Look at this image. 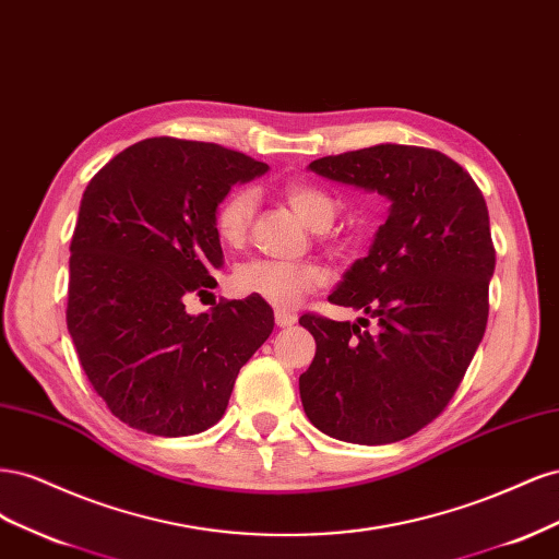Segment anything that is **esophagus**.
<instances>
[{
    "label": "esophagus",
    "instance_id": "esophagus-1",
    "mask_svg": "<svg viewBox=\"0 0 559 559\" xmlns=\"http://www.w3.org/2000/svg\"><path fill=\"white\" fill-rule=\"evenodd\" d=\"M296 314H292V312H286V310H275V324L280 326V329H286V326H294L296 324Z\"/></svg>",
    "mask_w": 559,
    "mask_h": 559
}]
</instances>
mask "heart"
Wrapping results in <instances>:
<instances>
[{
  "instance_id": "heart-1",
  "label": "heart",
  "mask_w": 559,
  "mask_h": 559,
  "mask_svg": "<svg viewBox=\"0 0 559 559\" xmlns=\"http://www.w3.org/2000/svg\"><path fill=\"white\" fill-rule=\"evenodd\" d=\"M284 198L294 212L312 230H326L335 218V200L310 181H292L284 186ZM257 193L251 189H235L224 198L214 214V228L218 240L228 247H240L247 238ZM326 282V273L312 263H284L267 259H251L233 270L230 286L238 296L263 298L270 306L294 308L308 292Z\"/></svg>"
}]
</instances>
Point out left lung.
<instances>
[{
    "instance_id": "left-lung-1",
    "label": "left lung",
    "mask_w": 559,
    "mask_h": 559,
    "mask_svg": "<svg viewBox=\"0 0 559 559\" xmlns=\"http://www.w3.org/2000/svg\"><path fill=\"white\" fill-rule=\"evenodd\" d=\"M308 170L386 198L389 216L329 296L366 317H300L317 343L298 380L302 411L337 441H403L445 411L483 341L495 275L485 198L462 165L425 146L378 144ZM370 318L376 334L360 331Z\"/></svg>"
}]
</instances>
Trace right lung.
Here are the masks:
<instances>
[{
  "instance_id": "add662e5",
  "label": "right lung",
  "mask_w": 559,
  "mask_h": 559,
  "mask_svg": "<svg viewBox=\"0 0 559 559\" xmlns=\"http://www.w3.org/2000/svg\"><path fill=\"white\" fill-rule=\"evenodd\" d=\"M267 165L207 142L151 138L114 156L81 198L67 329L107 408L154 436H191L224 417L240 368L273 333L263 298L212 296L224 251L214 214L230 186Z\"/></svg>"
}]
</instances>
